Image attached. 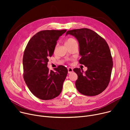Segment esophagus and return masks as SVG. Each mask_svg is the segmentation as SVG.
<instances>
[{"instance_id":"1","label":"esophagus","mask_w":130,"mask_h":130,"mask_svg":"<svg viewBox=\"0 0 130 130\" xmlns=\"http://www.w3.org/2000/svg\"><path fill=\"white\" fill-rule=\"evenodd\" d=\"M73 72V70L72 68H71V67L68 68V72H69V73H71Z\"/></svg>"}]
</instances>
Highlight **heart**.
Returning <instances> with one entry per match:
<instances>
[{
    "mask_svg": "<svg viewBox=\"0 0 130 130\" xmlns=\"http://www.w3.org/2000/svg\"><path fill=\"white\" fill-rule=\"evenodd\" d=\"M77 44V41L75 39H74V38H72V37H70V38H67L65 41V45L67 47L71 46V45H72L73 44ZM57 46H58V44H57L55 45V48H54L55 50H56Z\"/></svg>",
    "mask_w": 130,
    "mask_h": 130,
    "instance_id": "1",
    "label": "heart"
}]
</instances>
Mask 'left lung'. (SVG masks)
I'll use <instances>...</instances> for the list:
<instances>
[{"label": "left lung", "mask_w": 130, "mask_h": 130, "mask_svg": "<svg viewBox=\"0 0 130 130\" xmlns=\"http://www.w3.org/2000/svg\"><path fill=\"white\" fill-rule=\"evenodd\" d=\"M79 43L81 58L79 63L87 67L84 73L78 68L73 71L78 78L75 82L77 91L87 96H95L103 92L110 83L113 60L105 40L94 31L88 28L69 30Z\"/></svg>", "instance_id": "1"}]
</instances>
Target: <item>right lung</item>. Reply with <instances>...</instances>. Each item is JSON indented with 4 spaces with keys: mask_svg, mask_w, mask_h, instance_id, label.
Returning a JSON list of instances; mask_svg holds the SVG:
<instances>
[{
    "mask_svg": "<svg viewBox=\"0 0 130 130\" xmlns=\"http://www.w3.org/2000/svg\"><path fill=\"white\" fill-rule=\"evenodd\" d=\"M66 31V29L39 31L30 38L25 48L23 59L24 79L32 94L40 100L53 99L62 91L67 68L59 65L54 72L49 70L47 64L57 40Z\"/></svg>",
    "mask_w": 130,
    "mask_h": 130,
    "instance_id": "obj_1",
    "label": "right lung"
}]
</instances>
